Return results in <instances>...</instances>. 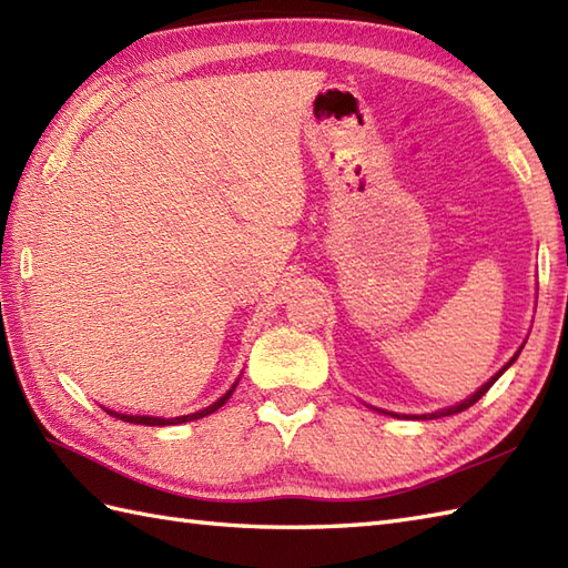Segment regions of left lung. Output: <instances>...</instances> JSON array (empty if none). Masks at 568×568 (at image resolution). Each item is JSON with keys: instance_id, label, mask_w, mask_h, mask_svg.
<instances>
[{"instance_id": "1", "label": "left lung", "mask_w": 568, "mask_h": 568, "mask_svg": "<svg viewBox=\"0 0 568 568\" xmlns=\"http://www.w3.org/2000/svg\"><path fill=\"white\" fill-rule=\"evenodd\" d=\"M515 358H517V354H515V356H513V358L508 361V364H505V366H503V371H505V368H508V366L513 364V361H515ZM503 371H498V373H496V376H493V378H490V381H488L486 385H480V388H478V390H476L474 395H470V397H468V400H464V403H458V405H454V407H446V409H439V413H432V415H422V417H417V419H437V417H446V415H456V413H464V409H468L470 405H474V403H478V400H480V397H484V395H486V393L490 390V385H493V383H496V381H498V378L503 376Z\"/></svg>"}]
</instances>
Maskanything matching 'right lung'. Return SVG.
Instances as JSON below:
<instances>
[{"label": "right lung", "instance_id": "add662e5", "mask_svg": "<svg viewBox=\"0 0 568 568\" xmlns=\"http://www.w3.org/2000/svg\"><path fill=\"white\" fill-rule=\"evenodd\" d=\"M236 388V385H234ZM234 388L229 390L226 395H222L220 400H216L214 405H210V407H204V409H200V413H192V415H183V417H173V419H161V417H143V415H119V413H112V409H106V415H112V417H116V419H124V422H131V425H149V427H165V425H183V422H192V419H200V417H207V415H212L214 409H220L226 400H229V395L234 393Z\"/></svg>", "mask_w": 568, "mask_h": 568}]
</instances>
